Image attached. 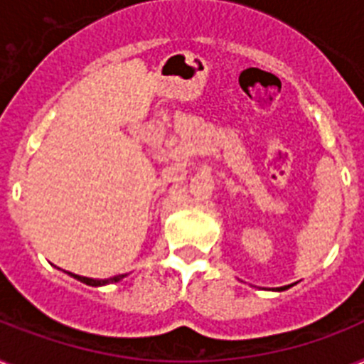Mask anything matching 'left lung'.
<instances>
[{"label": "left lung", "mask_w": 364, "mask_h": 364, "mask_svg": "<svg viewBox=\"0 0 364 364\" xmlns=\"http://www.w3.org/2000/svg\"><path fill=\"white\" fill-rule=\"evenodd\" d=\"M289 287H293V285H285V287H277V289H274V291H287Z\"/></svg>", "instance_id": "left-lung-1"}]
</instances>
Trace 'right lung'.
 <instances>
[{
  "label": "right lung",
  "mask_w": 364,
  "mask_h": 364,
  "mask_svg": "<svg viewBox=\"0 0 364 364\" xmlns=\"http://www.w3.org/2000/svg\"><path fill=\"white\" fill-rule=\"evenodd\" d=\"M71 277H75V279H79L81 283H87V285H90V287H104V285H109V283H117L121 282L122 277H126V274H121V276H113V277H107V279H94V277H85V276H77V274H71V272H68Z\"/></svg>",
  "instance_id": "add662e5"
}]
</instances>
